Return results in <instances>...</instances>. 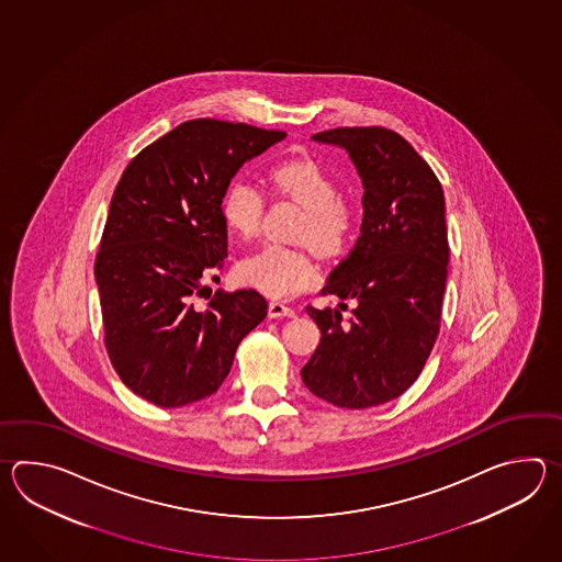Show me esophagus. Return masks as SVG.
<instances>
[{"mask_svg":"<svg viewBox=\"0 0 562 562\" xmlns=\"http://www.w3.org/2000/svg\"><path fill=\"white\" fill-rule=\"evenodd\" d=\"M295 315V310L293 307H289L286 303L283 301H271L269 303V317H293Z\"/></svg>","mask_w":562,"mask_h":562,"instance_id":"obj_1","label":"esophagus"}]
</instances>
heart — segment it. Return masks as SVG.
I'll return each mask as SVG.
<instances>
[{
    "instance_id": "1",
    "label": "heart",
    "mask_w": 562,
    "mask_h": 562,
    "mask_svg": "<svg viewBox=\"0 0 562 562\" xmlns=\"http://www.w3.org/2000/svg\"><path fill=\"white\" fill-rule=\"evenodd\" d=\"M269 182L279 194L303 206L295 239L310 243L323 257L346 251L358 228V209L341 196L327 168L313 158L283 160L269 170ZM263 209V191L251 180H231L221 196L223 221L240 239L259 235ZM239 276L271 297H291L313 285L319 271L305 247L267 245L240 261Z\"/></svg>"
}]
</instances>
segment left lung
<instances>
[{
  "mask_svg": "<svg viewBox=\"0 0 562 562\" xmlns=\"http://www.w3.org/2000/svg\"><path fill=\"white\" fill-rule=\"evenodd\" d=\"M313 140L344 146L366 192L358 243L322 289L344 303L305 307L322 339L301 378L334 406H380L418 380L440 334L450 259L442 184L390 128L346 126Z\"/></svg>",
  "mask_w": 562,
  "mask_h": 562,
  "instance_id": "8db88e82",
  "label": "left lung"
}]
</instances>
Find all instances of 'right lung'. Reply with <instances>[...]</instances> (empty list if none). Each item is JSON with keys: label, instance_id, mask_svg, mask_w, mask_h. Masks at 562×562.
Masks as SVG:
<instances>
[{"label": "right lung", "instance_id": "obj_1", "mask_svg": "<svg viewBox=\"0 0 562 562\" xmlns=\"http://www.w3.org/2000/svg\"><path fill=\"white\" fill-rule=\"evenodd\" d=\"M243 122H182L122 172L95 252L104 346L124 385L160 407L215 394L240 339L263 322L255 289L201 303L203 279L223 269L221 196L252 156L285 138Z\"/></svg>", "mask_w": 562, "mask_h": 562}]
</instances>
